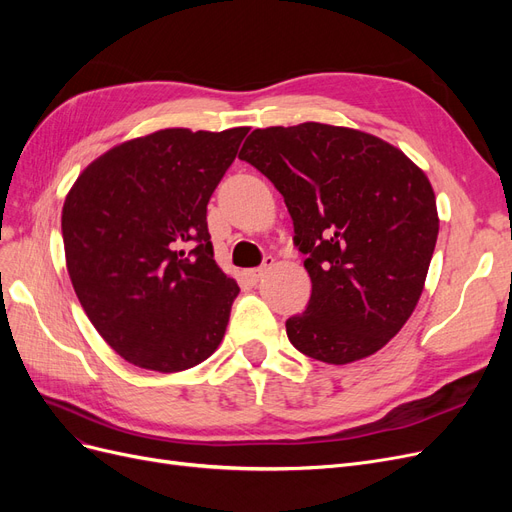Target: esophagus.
<instances>
[{
	"mask_svg": "<svg viewBox=\"0 0 512 512\" xmlns=\"http://www.w3.org/2000/svg\"><path fill=\"white\" fill-rule=\"evenodd\" d=\"M271 267H273V258H265V262H262L260 267H256V269H247V271H245V275L250 277V282H252V284H258V282L262 280V277L267 275V271H269Z\"/></svg>",
	"mask_w": 512,
	"mask_h": 512,
	"instance_id": "obj_1",
	"label": "esophagus"
}]
</instances>
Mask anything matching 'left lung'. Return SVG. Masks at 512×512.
<instances>
[{"label": "left lung", "mask_w": 512, "mask_h": 512, "mask_svg": "<svg viewBox=\"0 0 512 512\" xmlns=\"http://www.w3.org/2000/svg\"><path fill=\"white\" fill-rule=\"evenodd\" d=\"M239 158L280 190L307 256L312 297L286 320L290 344L331 365L384 348L421 299L438 241L427 175L374 134L316 121L254 130Z\"/></svg>", "instance_id": "1"}]
</instances>
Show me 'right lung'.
Listing matches in <instances>:
<instances>
[{
	"instance_id": "right-lung-1",
	"label": "right lung",
	"mask_w": 512,
	"mask_h": 512,
	"mask_svg": "<svg viewBox=\"0 0 512 512\" xmlns=\"http://www.w3.org/2000/svg\"><path fill=\"white\" fill-rule=\"evenodd\" d=\"M250 128H168L91 162L61 235L76 297L121 359L173 374L218 350L237 282L213 260L207 203Z\"/></svg>"
}]
</instances>
